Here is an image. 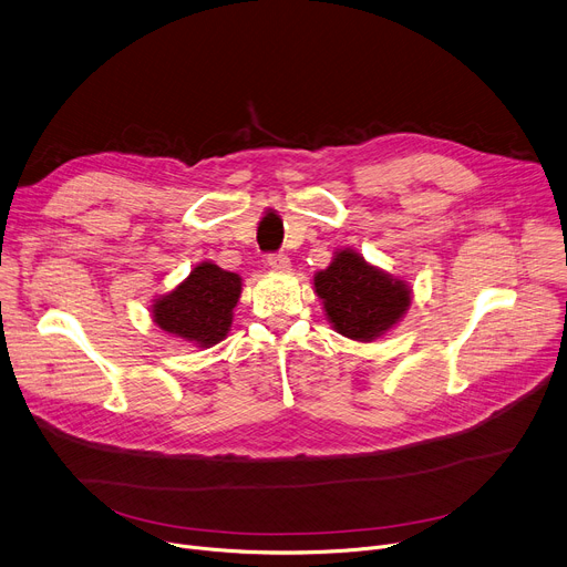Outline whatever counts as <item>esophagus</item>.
I'll list each match as a JSON object with an SVG mask.
<instances>
[{
    "label": "esophagus",
    "instance_id": "obj_1",
    "mask_svg": "<svg viewBox=\"0 0 567 567\" xmlns=\"http://www.w3.org/2000/svg\"><path fill=\"white\" fill-rule=\"evenodd\" d=\"M267 265H269L274 271H280V274H285V271H289V269H291L289 257H287V255H282V252H274V255H269V257H267Z\"/></svg>",
    "mask_w": 567,
    "mask_h": 567
}]
</instances>
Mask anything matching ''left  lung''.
<instances>
[{
	"label": "left lung",
	"mask_w": 567,
	"mask_h": 567,
	"mask_svg": "<svg viewBox=\"0 0 567 567\" xmlns=\"http://www.w3.org/2000/svg\"><path fill=\"white\" fill-rule=\"evenodd\" d=\"M315 291L332 328L364 343L395 328L411 305V287L404 280L369 265L352 248H339L330 267L315 274Z\"/></svg>",
	"instance_id": "8db88e82"
}]
</instances>
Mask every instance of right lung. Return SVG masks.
<instances>
[{
  "label": "right lung",
  "mask_w": 567,
  "mask_h": 567,
  "mask_svg": "<svg viewBox=\"0 0 567 567\" xmlns=\"http://www.w3.org/2000/svg\"><path fill=\"white\" fill-rule=\"evenodd\" d=\"M241 296V278L215 262L196 265L169 293L151 305V319L163 332L198 348H210L228 337L233 310Z\"/></svg>",
  "instance_id": "obj_1"
}]
</instances>
